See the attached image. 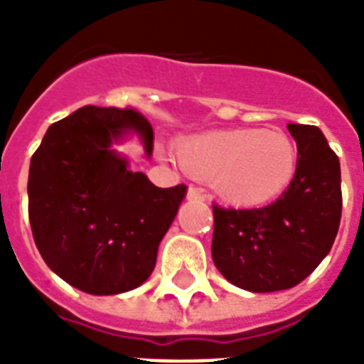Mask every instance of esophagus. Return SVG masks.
<instances>
[{"label":"esophagus","mask_w":364,"mask_h":364,"mask_svg":"<svg viewBox=\"0 0 364 364\" xmlns=\"http://www.w3.org/2000/svg\"><path fill=\"white\" fill-rule=\"evenodd\" d=\"M187 198L188 200H204V193H202V191H200V188H196V187H188V191H187Z\"/></svg>","instance_id":"esophagus-1"}]
</instances>
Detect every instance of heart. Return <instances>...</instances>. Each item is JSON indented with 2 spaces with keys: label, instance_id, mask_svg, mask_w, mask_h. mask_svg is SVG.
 <instances>
[{
  "label": "heart",
  "instance_id": "obj_1",
  "mask_svg": "<svg viewBox=\"0 0 364 364\" xmlns=\"http://www.w3.org/2000/svg\"><path fill=\"white\" fill-rule=\"evenodd\" d=\"M179 164L236 208H260L279 198L293 183L299 151L287 134L259 128L215 130L181 137Z\"/></svg>",
  "mask_w": 364,
  "mask_h": 364
}]
</instances>
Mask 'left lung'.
I'll use <instances>...</instances> for the list:
<instances>
[{"instance_id": "obj_1", "label": "left lung", "mask_w": 364, "mask_h": 364, "mask_svg": "<svg viewBox=\"0 0 364 364\" xmlns=\"http://www.w3.org/2000/svg\"><path fill=\"white\" fill-rule=\"evenodd\" d=\"M287 128L299 149V168L287 191L253 210L213 204V262L232 285L251 293L299 285L327 257L338 234V156L317 126Z\"/></svg>"}]
</instances>
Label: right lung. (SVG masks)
<instances>
[{
	"label": "right lung",
	"instance_id": "add662e5",
	"mask_svg": "<svg viewBox=\"0 0 364 364\" xmlns=\"http://www.w3.org/2000/svg\"><path fill=\"white\" fill-rule=\"evenodd\" d=\"M139 134L153 153V126L136 109L87 105L48 126L31 156L28 213L43 260L88 294L139 287L156 264L185 185L154 187L128 170L111 143Z\"/></svg>",
	"mask_w": 364,
	"mask_h": 364
}]
</instances>
